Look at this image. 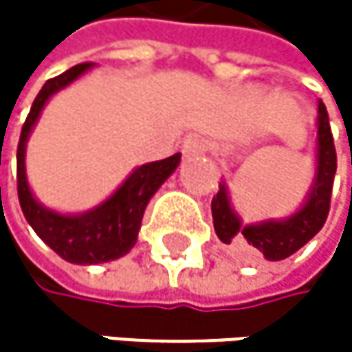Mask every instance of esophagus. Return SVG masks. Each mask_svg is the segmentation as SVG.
<instances>
[{
	"mask_svg": "<svg viewBox=\"0 0 352 352\" xmlns=\"http://www.w3.org/2000/svg\"><path fill=\"white\" fill-rule=\"evenodd\" d=\"M207 152V143L202 137L198 135H190L186 141H184V154L186 156H196V154H205Z\"/></svg>",
	"mask_w": 352,
	"mask_h": 352,
	"instance_id": "obj_1",
	"label": "esophagus"
}]
</instances>
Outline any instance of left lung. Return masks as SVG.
Returning a JSON list of instances; mask_svg holds the SVG:
<instances>
[{
  "label": "left lung",
  "mask_w": 352,
  "mask_h": 352,
  "mask_svg": "<svg viewBox=\"0 0 352 352\" xmlns=\"http://www.w3.org/2000/svg\"><path fill=\"white\" fill-rule=\"evenodd\" d=\"M336 175V147L329 129V118L323 101H319L317 118V173L315 184L308 192L304 207L287 219H268L262 223H243L241 217L232 211L226 184H219V192L211 200L213 226L219 241L230 249L236 260L255 264V262H278L289 258L300 247H304L323 228L331 186Z\"/></svg>",
  "instance_id": "8db88e82"
}]
</instances>
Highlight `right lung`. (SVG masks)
Here are the masks:
<instances>
[{"instance_id":"right-lung-1","label":"right lung","mask_w":352,"mask_h":352,"mask_svg":"<svg viewBox=\"0 0 352 352\" xmlns=\"http://www.w3.org/2000/svg\"><path fill=\"white\" fill-rule=\"evenodd\" d=\"M90 67L92 63H80L42 86L23 124L16 150V186L25 219L37 232V236L63 260L82 266L118 260L135 247L147 202L182 160V154H175L164 160L141 164L105 202L82 215H60L39 205L29 190L25 173V145L29 133L33 131L39 113L52 94L69 86Z\"/></svg>"}]
</instances>
